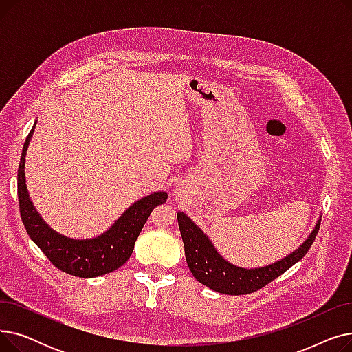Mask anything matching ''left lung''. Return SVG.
<instances>
[{
  "label": "left lung",
  "instance_id": "8db88e82",
  "mask_svg": "<svg viewBox=\"0 0 352 352\" xmlns=\"http://www.w3.org/2000/svg\"><path fill=\"white\" fill-rule=\"evenodd\" d=\"M177 218L184 243V251H186V260L194 278L217 292L228 295L251 294L261 289L272 280L278 278L280 275H283L295 263H298L308 252L314 241H316L321 223V221H318L316 230L311 232L307 241L288 256L267 267L247 270L235 267L226 261L214 248L210 238L186 214L178 212Z\"/></svg>",
  "mask_w": 352,
  "mask_h": 352
}]
</instances>
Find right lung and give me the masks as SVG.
I'll use <instances>...</instances> for the list:
<instances>
[{"label": "right lung", "mask_w": 352, "mask_h": 352, "mask_svg": "<svg viewBox=\"0 0 352 352\" xmlns=\"http://www.w3.org/2000/svg\"><path fill=\"white\" fill-rule=\"evenodd\" d=\"M32 133L34 128L24 142L20 166H18V204H20L23 224L30 238L40 247L52 265L69 275L92 278L116 271L131 256L134 244L148 217L157 206L164 204L168 195L165 192H154L134 202L101 236L92 239L63 236L44 223L28 197L24 164Z\"/></svg>", "instance_id": "1"}]
</instances>
